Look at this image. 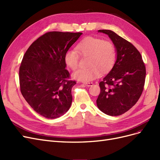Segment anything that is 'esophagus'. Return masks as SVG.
<instances>
[{"mask_svg":"<svg viewBox=\"0 0 160 160\" xmlns=\"http://www.w3.org/2000/svg\"><path fill=\"white\" fill-rule=\"evenodd\" d=\"M84 85H85L86 86L89 87V86H92L93 85V83L92 82H89V83H84Z\"/></svg>","mask_w":160,"mask_h":160,"instance_id":"1","label":"esophagus"}]
</instances>
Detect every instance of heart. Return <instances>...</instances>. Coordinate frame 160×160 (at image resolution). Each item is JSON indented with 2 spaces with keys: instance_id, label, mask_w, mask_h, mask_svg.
Here are the masks:
<instances>
[{
  "instance_id": "b5f03b06",
  "label": "heart",
  "mask_w": 160,
  "mask_h": 160,
  "mask_svg": "<svg viewBox=\"0 0 160 160\" xmlns=\"http://www.w3.org/2000/svg\"><path fill=\"white\" fill-rule=\"evenodd\" d=\"M76 51H67L64 57L67 66L75 71L79 67V55L89 57L88 68L80 69L74 73L75 79L83 82L93 80L99 75L100 70L105 72L115 63L116 50L115 45L109 41H103L97 37H87L76 46Z\"/></svg>"
}]
</instances>
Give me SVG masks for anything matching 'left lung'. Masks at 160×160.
<instances>
[{"label": "left lung", "mask_w": 160, "mask_h": 160, "mask_svg": "<svg viewBox=\"0 0 160 160\" xmlns=\"http://www.w3.org/2000/svg\"><path fill=\"white\" fill-rule=\"evenodd\" d=\"M108 35L117 51V60L99 83L97 105L104 113L118 116L137 103L145 85L146 69L139 51L130 42L110 30H99Z\"/></svg>", "instance_id": "obj_1"}]
</instances>
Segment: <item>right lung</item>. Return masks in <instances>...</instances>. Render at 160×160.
I'll return each instance as SVG.
<instances>
[{"mask_svg":"<svg viewBox=\"0 0 160 160\" xmlns=\"http://www.w3.org/2000/svg\"><path fill=\"white\" fill-rule=\"evenodd\" d=\"M82 32L51 31L45 33L28 47L19 68L21 92L37 113L48 119L65 114L72 103V88L65 69V52Z\"/></svg>","mask_w":160,"mask_h":160,"instance_id":"obj_1","label":"right lung"}]
</instances>
